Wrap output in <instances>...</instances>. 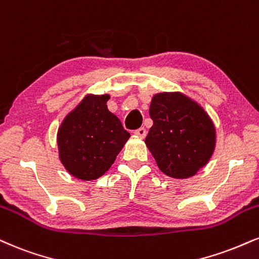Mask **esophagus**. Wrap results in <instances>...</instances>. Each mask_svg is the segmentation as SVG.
<instances>
[{
    "mask_svg": "<svg viewBox=\"0 0 259 259\" xmlns=\"http://www.w3.org/2000/svg\"><path fill=\"white\" fill-rule=\"evenodd\" d=\"M135 134L138 136H140V138H145L146 134H147V130H146L143 126H141V127H139V129L135 130Z\"/></svg>",
    "mask_w": 259,
    "mask_h": 259,
    "instance_id": "esophagus-1",
    "label": "esophagus"
}]
</instances>
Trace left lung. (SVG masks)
<instances>
[{
    "label": "left lung",
    "mask_w": 259,
    "mask_h": 259,
    "mask_svg": "<svg viewBox=\"0 0 259 259\" xmlns=\"http://www.w3.org/2000/svg\"><path fill=\"white\" fill-rule=\"evenodd\" d=\"M153 125L146 145L159 169L187 179L207 163L214 148V126L197 102L180 93L154 95L149 107Z\"/></svg>",
    "instance_id": "8db88e82"
}]
</instances>
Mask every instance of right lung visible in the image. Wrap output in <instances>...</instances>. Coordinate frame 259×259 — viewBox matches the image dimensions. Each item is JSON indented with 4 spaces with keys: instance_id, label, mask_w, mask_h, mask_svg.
Instances as JSON below:
<instances>
[{
    "instance_id": "right-lung-1",
    "label": "right lung",
    "mask_w": 259,
    "mask_h": 259,
    "mask_svg": "<svg viewBox=\"0 0 259 259\" xmlns=\"http://www.w3.org/2000/svg\"><path fill=\"white\" fill-rule=\"evenodd\" d=\"M108 95L87 96L59 129L61 163L77 179L89 181L104 175L130 138L108 111Z\"/></svg>"
}]
</instances>
